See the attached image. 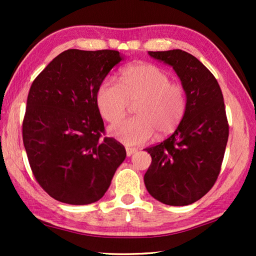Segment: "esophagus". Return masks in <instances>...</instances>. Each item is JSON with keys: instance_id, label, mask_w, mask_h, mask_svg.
Masks as SVG:
<instances>
[{"instance_id": "esophagus-1", "label": "esophagus", "mask_w": 256, "mask_h": 256, "mask_svg": "<svg viewBox=\"0 0 256 256\" xmlns=\"http://www.w3.org/2000/svg\"><path fill=\"white\" fill-rule=\"evenodd\" d=\"M125 150H126V155L128 156H132L135 153V152H138L136 148H126Z\"/></svg>"}]
</instances>
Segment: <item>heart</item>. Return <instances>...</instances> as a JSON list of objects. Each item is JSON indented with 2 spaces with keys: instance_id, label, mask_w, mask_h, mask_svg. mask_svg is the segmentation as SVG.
<instances>
[{
  "instance_id": "heart-1",
  "label": "heart",
  "mask_w": 256,
  "mask_h": 256,
  "mask_svg": "<svg viewBox=\"0 0 256 256\" xmlns=\"http://www.w3.org/2000/svg\"><path fill=\"white\" fill-rule=\"evenodd\" d=\"M96 101L106 121L114 123L136 103V116L110 128V134L126 145H140L154 136L172 133L186 112L184 88L172 81L170 74L152 64H135L122 70L120 84L106 78L98 86Z\"/></svg>"
}]
</instances>
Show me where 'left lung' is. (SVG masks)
<instances>
[{
    "instance_id": "obj_1",
    "label": "left lung",
    "mask_w": 256,
    "mask_h": 256,
    "mask_svg": "<svg viewBox=\"0 0 256 256\" xmlns=\"http://www.w3.org/2000/svg\"><path fill=\"white\" fill-rule=\"evenodd\" d=\"M170 64L186 91V112L176 131L145 148L152 157L144 176L152 197L170 206H187L214 187L229 138L224 96L204 64L187 52H148Z\"/></svg>"
}]
</instances>
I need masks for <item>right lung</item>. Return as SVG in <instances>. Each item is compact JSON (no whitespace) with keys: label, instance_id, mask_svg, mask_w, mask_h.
Segmentation results:
<instances>
[{"label":"right lung","instance_id":"right-lung-1","mask_svg":"<svg viewBox=\"0 0 256 256\" xmlns=\"http://www.w3.org/2000/svg\"><path fill=\"white\" fill-rule=\"evenodd\" d=\"M121 60L118 50H68L30 86L23 143L36 182L60 202L100 200L126 156L121 143L106 136L96 101L98 86Z\"/></svg>","mask_w":256,"mask_h":256}]
</instances>
